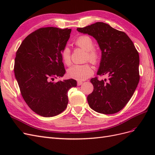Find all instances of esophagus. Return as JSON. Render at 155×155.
<instances>
[{
  "label": "esophagus",
  "mask_w": 155,
  "mask_h": 155,
  "mask_svg": "<svg viewBox=\"0 0 155 155\" xmlns=\"http://www.w3.org/2000/svg\"><path fill=\"white\" fill-rule=\"evenodd\" d=\"M83 82L82 81H78V86H80L81 85H82Z\"/></svg>",
  "instance_id": "obj_1"
}]
</instances>
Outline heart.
Listing matches in <instances>:
<instances>
[{
  "mask_svg": "<svg viewBox=\"0 0 155 155\" xmlns=\"http://www.w3.org/2000/svg\"><path fill=\"white\" fill-rule=\"evenodd\" d=\"M78 47L86 51L85 61L96 64L99 62L100 54L96 49L94 48V42L88 35H81L76 39L74 42ZM61 57L64 64H71V51L68 46L64 47L61 51ZM94 71L90 64L86 63L84 64H75L68 68L67 71L68 76L79 81L85 80L93 74Z\"/></svg>",
  "mask_w": 155,
  "mask_h": 155,
  "instance_id": "b5f03b06",
  "label": "heart"
}]
</instances>
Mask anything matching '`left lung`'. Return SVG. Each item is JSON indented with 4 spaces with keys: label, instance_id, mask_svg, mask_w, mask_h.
Listing matches in <instances>:
<instances>
[{
    "label": "left lung",
    "instance_id": "obj_1",
    "mask_svg": "<svg viewBox=\"0 0 155 155\" xmlns=\"http://www.w3.org/2000/svg\"><path fill=\"white\" fill-rule=\"evenodd\" d=\"M77 30L96 39L101 50L97 75H107L100 81L92 78L93 92L87 96L92 109L104 114H114L129 102L140 80L139 54L125 32L97 22Z\"/></svg>",
    "mask_w": 155,
    "mask_h": 155
}]
</instances>
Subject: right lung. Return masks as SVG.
<instances>
[{
    "label": "right lung",
    "mask_w": 155,
    "mask_h": 155,
    "mask_svg": "<svg viewBox=\"0 0 155 155\" xmlns=\"http://www.w3.org/2000/svg\"><path fill=\"white\" fill-rule=\"evenodd\" d=\"M71 29L41 28L28 35L18 48L14 73L23 99L35 113L52 117L64 111L68 91L77 86L73 79L54 82L65 74L61 51Z\"/></svg>",
    "instance_id": "right-lung-1"
}]
</instances>
